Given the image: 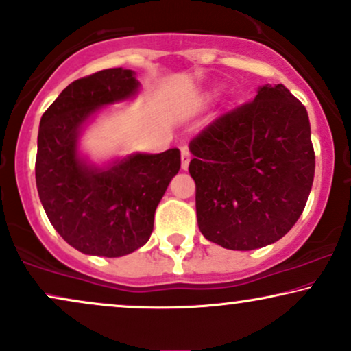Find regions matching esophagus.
Instances as JSON below:
<instances>
[{"label":"esophagus","instance_id":"obj_1","mask_svg":"<svg viewBox=\"0 0 351 351\" xmlns=\"http://www.w3.org/2000/svg\"><path fill=\"white\" fill-rule=\"evenodd\" d=\"M189 162H190V154L187 149H182V154H180V166H182L184 171L189 169Z\"/></svg>","mask_w":351,"mask_h":351}]
</instances>
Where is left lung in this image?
Instances as JSON below:
<instances>
[{"instance_id": "8db88e82", "label": "left lung", "mask_w": 351, "mask_h": 351, "mask_svg": "<svg viewBox=\"0 0 351 351\" xmlns=\"http://www.w3.org/2000/svg\"><path fill=\"white\" fill-rule=\"evenodd\" d=\"M198 228L231 250H254L295 226L311 193L315 156L306 107L283 84L210 123L190 141Z\"/></svg>"}]
</instances>
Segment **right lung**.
Here are the masks:
<instances>
[{"mask_svg": "<svg viewBox=\"0 0 351 351\" xmlns=\"http://www.w3.org/2000/svg\"><path fill=\"white\" fill-rule=\"evenodd\" d=\"M140 89L132 70L110 68L73 81L40 119L36 182L51 226L83 254L122 257L148 242L154 211L180 169V151L133 153L99 167L81 158L77 140L104 106Z\"/></svg>", "mask_w": 351, "mask_h": 351, "instance_id": "right-lung-1", "label": "right lung"}]
</instances>
